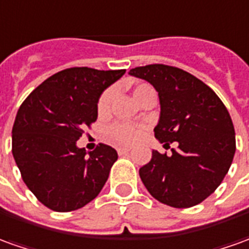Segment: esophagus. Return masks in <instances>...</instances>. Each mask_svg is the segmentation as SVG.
I'll list each match as a JSON object with an SVG mask.
<instances>
[{"instance_id": "34e87169", "label": "esophagus", "mask_w": 249, "mask_h": 249, "mask_svg": "<svg viewBox=\"0 0 249 249\" xmlns=\"http://www.w3.org/2000/svg\"><path fill=\"white\" fill-rule=\"evenodd\" d=\"M129 151H131V148H129V147H118V148H117V153L120 154V155L128 154Z\"/></svg>"}]
</instances>
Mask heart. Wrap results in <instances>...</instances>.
Masks as SVG:
<instances>
[{
    "mask_svg": "<svg viewBox=\"0 0 249 249\" xmlns=\"http://www.w3.org/2000/svg\"><path fill=\"white\" fill-rule=\"evenodd\" d=\"M148 92H154L153 87L150 84H146V83H140V84H136L133 89H132V94H133V98L136 101H140L144 95H147ZM113 96H114V91L113 89H107L105 92H103L99 101H98V114L99 116H105L107 114L109 110H110V105L111 101H113ZM106 138L110 140L111 143L114 144H131L133 143L136 139H138L139 133H140V129L138 126L131 124H113L110 125L107 129H106Z\"/></svg>",
    "mask_w": 249,
    "mask_h": 249,
    "instance_id": "heart-1",
    "label": "heart"
}]
</instances>
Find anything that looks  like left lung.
<instances>
[{
  "label": "left lung",
  "instance_id": "8db88e82",
  "mask_svg": "<svg viewBox=\"0 0 249 249\" xmlns=\"http://www.w3.org/2000/svg\"><path fill=\"white\" fill-rule=\"evenodd\" d=\"M160 96V121L154 128L160 143H176L172 155L153 150L139 169L147 191L176 209L202 203L219 187L236 151L234 126L222 101L202 80L180 68L153 64L133 68Z\"/></svg>",
  "mask_w": 249,
  "mask_h": 249
}]
</instances>
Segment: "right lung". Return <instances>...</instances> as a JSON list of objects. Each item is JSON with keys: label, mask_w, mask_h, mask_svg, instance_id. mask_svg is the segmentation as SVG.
I'll use <instances>...</instances> for the list:
<instances>
[{"label": "right lung", "mask_w": 249, "mask_h": 249, "mask_svg": "<svg viewBox=\"0 0 249 249\" xmlns=\"http://www.w3.org/2000/svg\"><path fill=\"white\" fill-rule=\"evenodd\" d=\"M124 73L68 68L21 103L12 128V154L25 185L50 210L82 209L107 181L117 151L101 143L87 153L76 142L96 121L101 94Z\"/></svg>", "instance_id": "right-lung-1"}]
</instances>
